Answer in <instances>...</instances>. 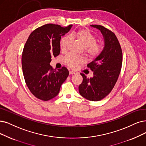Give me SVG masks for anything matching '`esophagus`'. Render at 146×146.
<instances>
[{"label": "esophagus", "mask_w": 146, "mask_h": 146, "mask_svg": "<svg viewBox=\"0 0 146 146\" xmlns=\"http://www.w3.org/2000/svg\"><path fill=\"white\" fill-rule=\"evenodd\" d=\"M76 73H77V72L75 71H69V74H70V75L75 74H76Z\"/></svg>", "instance_id": "34e87169"}]
</instances>
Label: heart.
<instances>
[{
  "label": "heart",
  "instance_id": "obj_1",
  "mask_svg": "<svg viewBox=\"0 0 146 146\" xmlns=\"http://www.w3.org/2000/svg\"><path fill=\"white\" fill-rule=\"evenodd\" d=\"M72 36L78 40L84 47L86 54L92 59L100 56L104 48V45L101 42H97L96 37L87 29H79L74 32ZM70 42L68 36L63 37L60 41V47L62 51L66 50ZM65 61L67 65L75 68L78 64L83 62V58L75 56L72 54H68L65 57Z\"/></svg>",
  "mask_w": 146,
  "mask_h": 146
}]
</instances>
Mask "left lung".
<instances>
[{
  "mask_svg": "<svg viewBox=\"0 0 146 146\" xmlns=\"http://www.w3.org/2000/svg\"><path fill=\"white\" fill-rule=\"evenodd\" d=\"M100 30L104 36L105 46L101 54L87 65L93 72V77L87 78L84 74L78 87L80 94L87 100L98 101L111 92L121 71L122 50L115 35L101 25H91Z\"/></svg>",
  "mask_w": 146,
  "mask_h": 146,
  "instance_id": "obj_1",
  "label": "left lung"
}]
</instances>
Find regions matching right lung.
<instances>
[{"label":"right lung","mask_w":146,"mask_h":146,"mask_svg":"<svg viewBox=\"0 0 146 146\" xmlns=\"http://www.w3.org/2000/svg\"><path fill=\"white\" fill-rule=\"evenodd\" d=\"M71 27V25L65 27L54 24L43 25L31 33L25 44L21 58L23 75L29 89L40 100L56 97L68 77L66 68L56 71L50 63L51 57L59 55L61 36Z\"/></svg>","instance_id":"right-lung-1"}]
</instances>
